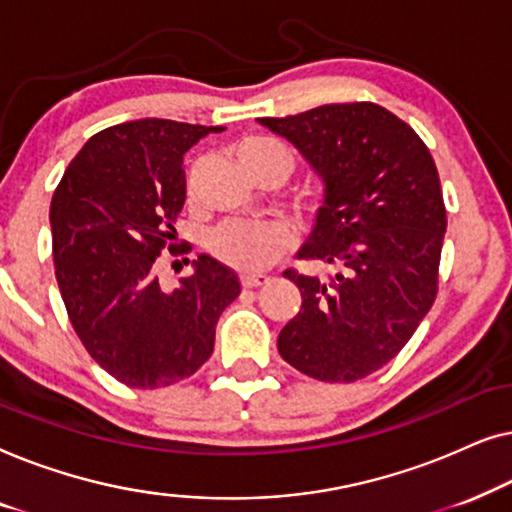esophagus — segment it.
Returning a JSON list of instances; mask_svg holds the SVG:
<instances>
[{
  "label": "esophagus",
  "mask_w": 512,
  "mask_h": 512,
  "mask_svg": "<svg viewBox=\"0 0 512 512\" xmlns=\"http://www.w3.org/2000/svg\"><path fill=\"white\" fill-rule=\"evenodd\" d=\"M240 282H242L244 289H256V286L268 284L270 277L268 275H249V272H247V275L240 277Z\"/></svg>",
  "instance_id": "esophagus-1"
}]
</instances>
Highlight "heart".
Returning <instances> with one entry per match:
<instances>
[{
  "mask_svg": "<svg viewBox=\"0 0 512 512\" xmlns=\"http://www.w3.org/2000/svg\"><path fill=\"white\" fill-rule=\"evenodd\" d=\"M237 160L249 174L265 163H279L289 170V156L268 137H247L237 144ZM291 233L282 223H223L209 237V251L237 270H263L286 254Z\"/></svg>",
  "mask_w": 512,
  "mask_h": 512,
  "instance_id": "obj_1",
  "label": "heart"
}]
</instances>
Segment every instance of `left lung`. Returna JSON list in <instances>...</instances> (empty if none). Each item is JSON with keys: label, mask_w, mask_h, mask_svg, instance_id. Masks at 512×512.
Returning <instances> with one entry per match:
<instances>
[{"label": "left lung", "mask_w": 512, "mask_h": 512, "mask_svg": "<svg viewBox=\"0 0 512 512\" xmlns=\"http://www.w3.org/2000/svg\"><path fill=\"white\" fill-rule=\"evenodd\" d=\"M258 123L289 139L324 181L296 256L333 270L331 279L284 272L303 305L277 349L314 380L356 382L401 352L436 300L447 228L436 163L408 123L373 102Z\"/></svg>", "instance_id": "1"}]
</instances>
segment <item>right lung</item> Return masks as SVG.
I'll return each instance as SVG.
<instances>
[{"label":"right lung","mask_w":512,"mask_h":512,"mask_svg":"<svg viewBox=\"0 0 512 512\" xmlns=\"http://www.w3.org/2000/svg\"><path fill=\"white\" fill-rule=\"evenodd\" d=\"M221 125L139 118L83 144L51 202L53 261L69 321L88 354L132 389L191 377L214 352L216 321L240 279L212 256L167 291L160 251L172 244L186 200V151Z\"/></svg>","instance_id":"right-lung-1"}]
</instances>
